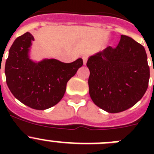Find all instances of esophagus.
Wrapping results in <instances>:
<instances>
[{
  "label": "esophagus",
  "mask_w": 154,
  "mask_h": 154,
  "mask_svg": "<svg viewBox=\"0 0 154 154\" xmlns=\"http://www.w3.org/2000/svg\"><path fill=\"white\" fill-rule=\"evenodd\" d=\"M82 60H83V64L85 65L87 62V60H88V56H87V55H83V56H82Z\"/></svg>",
  "instance_id": "34e87169"
}]
</instances>
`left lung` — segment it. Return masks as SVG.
Returning <instances> with one entry per match:
<instances>
[{
  "label": "left lung",
  "mask_w": 154,
  "mask_h": 154,
  "mask_svg": "<svg viewBox=\"0 0 154 154\" xmlns=\"http://www.w3.org/2000/svg\"><path fill=\"white\" fill-rule=\"evenodd\" d=\"M89 95L102 109L117 113L136 104L146 92L149 67L143 46L121 35L116 48L109 46L89 58Z\"/></svg>",
  "instance_id": "left-lung-1"
}]
</instances>
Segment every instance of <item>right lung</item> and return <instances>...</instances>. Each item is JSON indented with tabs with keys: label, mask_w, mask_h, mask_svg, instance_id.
I'll return each mask as SVG.
<instances>
[{
	"label": "right lung",
	"mask_w": 154,
	"mask_h": 154,
	"mask_svg": "<svg viewBox=\"0 0 154 154\" xmlns=\"http://www.w3.org/2000/svg\"><path fill=\"white\" fill-rule=\"evenodd\" d=\"M33 35L26 32L15 39L5 63L8 88L23 104L35 109L54 106L64 96L69 79L83 65L82 58L71 63L56 59L35 62L30 59Z\"/></svg>",
	"instance_id": "obj_1"
}]
</instances>
